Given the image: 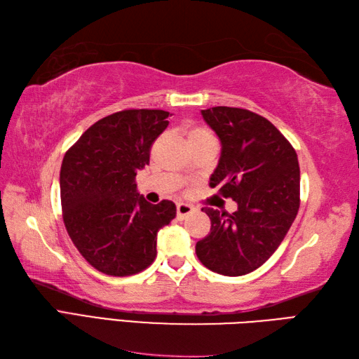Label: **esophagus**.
<instances>
[{
    "instance_id": "obj_1",
    "label": "esophagus",
    "mask_w": 359,
    "mask_h": 359,
    "mask_svg": "<svg viewBox=\"0 0 359 359\" xmlns=\"http://www.w3.org/2000/svg\"><path fill=\"white\" fill-rule=\"evenodd\" d=\"M194 207H191V205H189V204H178L177 205V217H178V219H184V217L186 216H189L191 212H194Z\"/></svg>"
}]
</instances>
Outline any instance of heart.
I'll return each instance as SVG.
<instances>
[{
	"label": "heart",
	"mask_w": 359,
	"mask_h": 359,
	"mask_svg": "<svg viewBox=\"0 0 359 359\" xmlns=\"http://www.w3.org/2000/svg\"><path fill=\"white\" fill-rule=\"evenodd\" d=\"M186 135H187L189 144L199 143V142H207V140H215L213 134L210 133L207 128H203V126H190V128H187Z\"/></svg>",
	"instance_id": "heart-1"
}]
</instances>
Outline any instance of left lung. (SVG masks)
I'll return each instance as SVG.
<instances>
[{"label":"left lung","instance_id":"left-lung-1","mask_svg":"<svg viewBox=\"0 0 359 359\" xmlns=\"http://www.w3.org/2000/svg\"><path fill=\"white\" fill-rule=\"evenodd\" d=\"M221 140L210 187L238 203L234 213L203 208L212 229L196 243L201 264L222 276H243L273 256L300 207V168L291 143L269 120L242 108L201 111Z\"/></svg>","mask_w":359,"mask_h":359}]
</instances>
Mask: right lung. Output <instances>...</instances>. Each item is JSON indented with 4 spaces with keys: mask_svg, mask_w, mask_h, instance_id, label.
<instances>
[{
    "mask_svg": "<svg viewBox=\"0 0 359 359\" xmlns=\"http://www.w3.org/2000/svg\"><path fill=\"white\" fill-rule=\"evenodd\" d=\"M168 117L163 109L114 112L86 129L64 156L65 229L83 259L103 274L125 277L146 269L156 256V233L177 216L172 201L154 205L135 184Z\"/></svg>",
    "mask_w": 359,
    "mask_h": 359,
    "instance_id": "right-lung-1",
    "label": "right lung"
}]
</instances>
